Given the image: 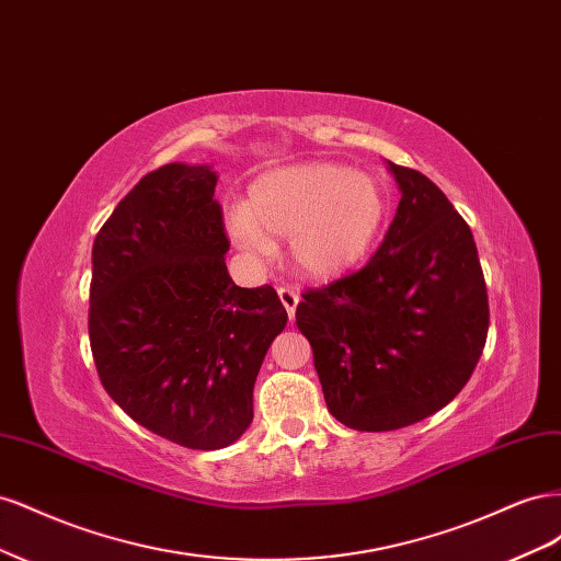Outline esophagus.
I'll list each match as a JSON object with an SVG mask.
<instances>
[{"instance_id": "34e87169", "label": "esophagus", "mask_w": 561, "mask_h": 561, "mask_svg": "<svg viewBox=\"0 0 561 561\" xmlns=\"http://www.w3.org/2000/svg\"><path fill=\"white\" fill-rule=\"evenodd\" d=\"M278 297H280V301H283V307H285L287 316L295 318L297 304H299V293L295 290V287H280V290H278Z\"/></svg>"}]
</instances>
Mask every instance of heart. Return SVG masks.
<instances>
[{
    "label": "heart",
    "instance_id": "b5f03b06",
    "mask_svg": "<svg viewBox=\"0 0 561 561\" xmlns=\"http://www.w3.org/2000/svg\"><path fill=\"white\" fill-rule=\"evenodd\" d=\"M388 198L381 182L342 163H301L254 180L248 206H231V239L271 252L266 236L290 239L301 276L330 280L348 274L377 245L386 227Z\"/></svg>",
    "mask_w": 561,
    "mask_h": 561
}]
</instances>
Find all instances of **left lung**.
<instances>
[{
	"mask_svg": "<svg viewBox=\"0 0 561 561\" xmlns=\"http://www.w3.org/2000/svg\"><path fill=\"white\" fill-rule=\"evenodd\" d=\"M388 171L402 196L375 257L297 307L328 410L367 433L412 426L449 404L489 330L466 219L426 175L390 161Z\"/></svg>",
	"mask_w": 561,
	"mask_h": 561,
	"instance_id": "1",
	"label": "left lung"
}]
</instances>
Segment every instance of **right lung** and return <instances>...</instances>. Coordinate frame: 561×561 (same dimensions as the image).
<instances>
[{"label":"right lung","instance_id":"1","mask_svg":"<svg viewBox=\"0 0 561 561\" xmlns=\"http://www.w3.org/2000/svg\"><path fill=\"white\" fill-rule=\"evenodd\" d=\"M208 163H168L122 198L93 243L89 334L100 381L147 431L190 449L233 445L287 313L239 287Z\"/></svg>","mask_w":561,"mask_h":561}]
</instances>
